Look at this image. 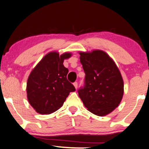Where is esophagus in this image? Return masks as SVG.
<instances>
[{"mask_svg": "<svg viewBox=\"0 0 149 149\" xmlns=\"http://www.w3.org/2000/svg\"><path fill=\"white\" fill-rule=\"evenodd\" d=\"M73 85H74L75 88H78V82H75L74 83H73Z\"/></svg>", "mask_w": 149, "mask_h": 149, "instance_id": "esophagus-1", "label": "esophagus"}]
</instances>
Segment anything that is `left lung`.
<instances>
[{
    "label": "left lung",
    "instance_id": "8db88e82",
    "mask_svg": "<svg viewBox=\"0 0 149 149\" xmlns=\"http://www.w3.org/2000/svg\"><path fill=\"white\" fill-rule=\"evenodd\" d=\"M85 73L84 84L78 90L85 107L97 116H105L119 105L123 95V80L118 67L102 50L80 52Z\"/></svg>",
    "mask_w": 149,
    "mask_h": 149
}]
</instances>
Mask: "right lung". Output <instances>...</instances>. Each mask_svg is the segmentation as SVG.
Listing matches in <instances>:
<instances>
[{"mask_svg": "<svg viewBox=\"0 0 149 149\" xmlns=\"http://www.w3.org/2000/svg\"><path fill=\"white\" fill-rule=\"evenodd\" d=\"M70 53L59 55L56 52L43 57L31 71L27 82L28 100L37 112L49 114L63 106L70 92L76 91L67 79L68 69L63 61Z\"/></svg>", "mask_w": 149, "mask_h": 149, "instance_id": "1", "label": "right lung"}]
</instances>
